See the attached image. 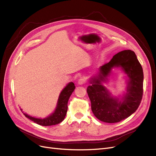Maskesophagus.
Returning <instances> with one entry per match:
<instances>
[{"label": "esophagus", "mask_w": 156, "mask_h": 156, "mask_svg": "<svg viewBox=\"0 0 156 156\" xmlns=\"http://www.w3.org/2000/svg\"><path fill=\"white\" fill-rule=\"evenodd\" d=\"M86 83H87V80H86V79L85 78H80V79H79V80H78V84H86Z\"/></svg>", "instance_id": "obj_1"}]
</instances>
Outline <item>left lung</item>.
Returning a JSON list of instances; mask_svg holds the SVG:
<instances>
[{
  "label": "left lung",
  "mask_w": 156,
  "mask_h": 156,
  "mask_svg": "<svg viewBox=\"0 0 156 156\" xmlns=\"http://www.w3.org/2000/svg\"><path fill=\"white\" fill-rule=\"evenodd\" d=\"M115 66L121 67L129 77L127 94L122 103L112 98L100 84L111 68ZM92 79V84L88 86L87 91L92 110L100 121L108 123L120 122L130 116L138 108L143 94V72L133 51L128 50L117 53L109 62L101 66L98 76Z\"/></svg>",
  "instance_id": "8db88e82"
}]
</instances>
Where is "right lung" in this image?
<instances>
[{
  "mask_svg": "<svg viewBox=\"0 0 156 156\" xmlns=\"http://www.w3.org/2000/svg\"><path fill=\"white\" fill-rule=\"evenodd\" d=\"M75 88H76V86L73 83L71 82L63 89L58 98L55 111L48 117L44 119H38V118L31 117L24 113H23V114L31 121L41 126H46L58 124L64 120L66 116L68 110V101Z\"/></svg>",
  "mask_w": 156,
  "mask_h": 156,
  "instance_id": "add662e5",
  "label": "right lung"
}]
</instances>
